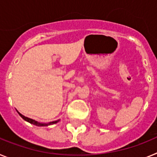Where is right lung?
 <instances>
[{
    "label": "right lung",
    "mask_w": 157,
    "mask_h": 157,
    "mask_svg": "<svg viewBox=\"0 0 157 157\" xmlns=\"http://www.w3.org/2000/svg\"><path fill=\"white\" fill-rule=\"evenodd\" d=\"M18 113H19V116H21L22 118H23V120H26V121L28 122V123H31V124H34V125L37 126V127H46V126L52 125V124H55V123H58V122L59 121V120H56V121L50 122V123H38V122H37V121H35V120H32V119H30V118L26 117V116H23V115H22L21 113H19V112H18Z\"/></svg>",
    "instance_id": "1"
}]
</instances>
